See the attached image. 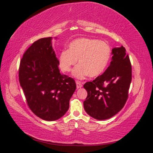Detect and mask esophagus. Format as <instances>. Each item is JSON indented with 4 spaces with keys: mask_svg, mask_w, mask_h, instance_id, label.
I'll return each mask as SVG.
<instances>
[{
    "mask_svg": "<svg viewBox=\"0 0 153 153\" xmlns=\"http://www.w3.org/2000/svg\"><path fill=\"white\" fill-rule=\"evenodd\" d=\"M76 84L77 89H79V88H81L82 87V82L80 81H76Z\"/></svg>",
    "mask_w": 153,
    "mask_h": 153,
    "instance_id": "34e87169",
    "label": "esophagus"
}]
</instances>
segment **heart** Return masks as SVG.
<instances>
[{
    "label": "heart",
    "mask_w": 153,
    "mask_h": 153,
    "mask_svg": "<svg viewBox=\"0 0 153 153\" xmlns=\"http://www.w3.org/2000/svg\"><path fill=\"white\" fill-rule=\"evenodd\" d=\"M110 56L111 49L108 43L96 39L82 38L73 41L69 45V50L60 53L59 66L64 72L70 71L78 59L80 65L73 70V76L80 79L88 75L95 78L103 73Z\"/></svg>",
    "instance_id": "heart-1"
}]
</instances>
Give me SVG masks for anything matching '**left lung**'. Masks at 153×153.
<instances>
[{
  "label": "left lung",
  "mask_w": 153,
  "mask_h": 153,
  "mask_svg": "<svg viewBox=\"0 0 153 153\" xmlns=\"http://www.w3.org/2000/svg\"><path fill=\"white\" fill-rule=\"evenodd\" d=\"M112 54V61L103 75L84 85L87 92L84 109L98 120L112 117L124 107L131 82V64L126 49L123 46L114 48Z\"/></svg>",
  "instance_id": "1"
}]
</instances>
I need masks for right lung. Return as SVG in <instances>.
Wrapping results in <instances>:
<instances>
[{"label":"right lung","mask_w":153,"mask_h":153,"mask_svg":"<svg viewBox=\"0 0 153 153\" xmlns=\"http://www.w3.org/2000/svg\"><path fill=\"white\" fill-rule=\"evenodd\" d=\"M52 39L41 38L32 43L21 59L18 74L29 107L49 121L66 114L76 87L73 78L60 73Z\"/></svg>","instance_id":"add662e5"}]
</instances>
